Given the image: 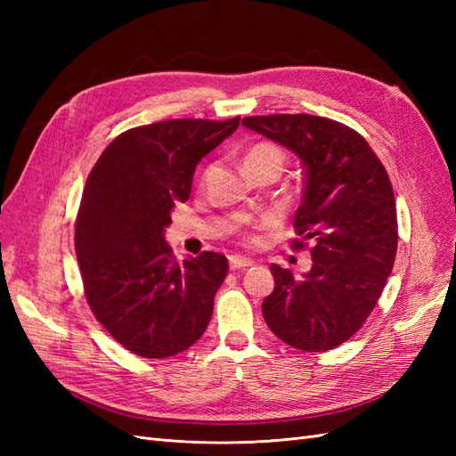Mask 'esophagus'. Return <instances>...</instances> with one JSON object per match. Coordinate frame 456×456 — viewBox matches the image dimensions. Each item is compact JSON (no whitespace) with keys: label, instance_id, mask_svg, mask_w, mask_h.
<instances>
[{"label":"esophagus","instance_id":"obj_1","mask_svg":"<svg viewBox=\"0 0 456 456\" xmlns=\"http://www.w3.org/2000/svg\"><path fill=\"white\" fill-rule=\"evenodd\" d=\"M249 266H253V260L251 258L238 256V255L230 256V268L232 270H243V268H249Z\"/></svg>","mask_w":456,"mask_h":456}]
</instances>
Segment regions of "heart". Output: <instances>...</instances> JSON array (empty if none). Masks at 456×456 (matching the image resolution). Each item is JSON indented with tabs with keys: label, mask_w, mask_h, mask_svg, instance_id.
Returning a JSON list of instances; mask_svg holds the SVG:
<instances>
[{
	"label": "heart",
	"mask_w": 456,
	"mask_h": 456,
	"mask_svg": "<svg viewBox=\"0 0 456 456\" xmlns=\"http://www.w3.org/2000/svg\"><path fill=\"white\" fill-rule=\"evenodd\" d=\"M243 163H245V169L247 171H262V169H273L281 173L283 171V165H285V156L283 151L272 144V142H255L249 148H247L245 156H243ZM215 171V165H209L201 175V184L207 183V178H209ZM270 220H265V224H268Z\"/></svg>",
	"instance_id": "1"
}]
</instances>
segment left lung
Returning a JSON list of instances; mask_svg holds the SVG:
<instances>
[{
	"label": "left lung",
	"mask_w": 456,
	"mask_h": 456,
	"mask_svg": "<svg viewBox=\"0 0 456 456\" xmlns=\"http://www.w3.org/2000/svg\"><path fill=\"white\" fill-rule=\"evenodd\" d=\"M241 123L293 150L305 165V196L291 249L312 245L302 280L272 265L275 287L262 302L272 333L305 352L340 346L367 322L397 251L390 176L363 136L310 114L243 118Z\"/></svg>",
	"instance_id": "left-lung-1"
}]
</instances>
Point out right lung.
I'll return each mask as SVG.
<instances>
[{"label": "right lung", "instance_id": "right-lung-1", "mask_svg": "<svg viewBox=\"0 0 456 456\" xmlns=\"http://www.w3.org/2000/svg\"><path fill=\"white\" fill-rule=\"evenodd\" d=\"M240 126V116L167 119L127 129L89 173L76 218V255L87 305L129 352L163 360L205 333L224 255L176 262L165 243L176 201L190 198L200 159Z\"/></svg>", "mask_w": 456, "mask_h": 456}]
</instances>
